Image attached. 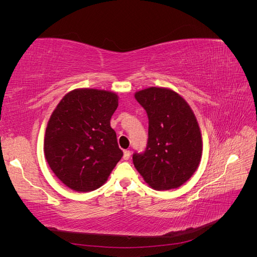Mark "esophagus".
Segmentation results:
<instances>
[{"instance_id":"esophagus-1","label":"esophagus","mask_w":257,"mask_h":257,"mask_svg":"<svg viewBox=\"0 0 257 257\" xmlns=\"http://www.w3.org/2000/svg\"><path fill=\"white\" fill-rule=\"evenodd\" d=\"M130 158H131V151H128V150H125V151H124L123 159L125 160V161H127V160H130Z\"/></svg>"}]
</instances>
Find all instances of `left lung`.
I'll return each instance as SVG.
<instances>
[{"label": "left lung", "instance_id": "obj_1", "mask_svg": "<svg viewBox=\"0 0 257 257\" xmlns=\"http://www.w3.org/2000/svg\"><path fill=\"white\" fill-rule=\"evenodd\" d=\"M149 120L144 152L133 154L138 173L158 191L176 189L195 173L203 142L197 120L185 100L165 88H148L135 94Z\"/></svg>", "mask_w": 257, "mask_h": 257}]
</instances>
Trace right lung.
Returning a JSON list of instances; mask_svg holds the SVG:
<instances>
[{
  "label": "right lung",
  "mask_w": 257,
  "mask_h": 257,
  "mask_svg": "<svg viewBox=\"0 0 257 257\" xmlns=\"http://www.w3.org/2000/svg\"><path fill=\"white\" fill-rule=\"evenodd\" d=\"M118 95L95 89H77L61 99L45 135V157L60 180L77 192L102 186L123 152L110 119Z\"/></svg>",
  "instance_id": "1"
}]
</instances>
